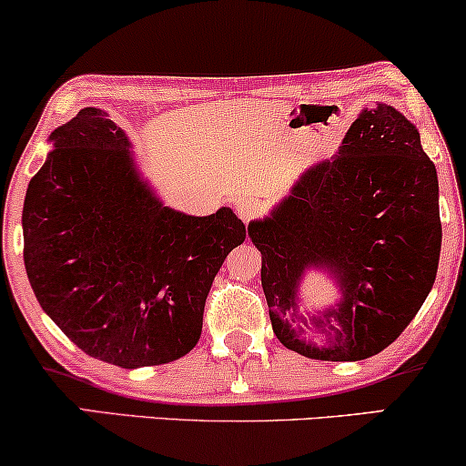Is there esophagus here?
Listing matches in <instances>:
<instances>
[{
  "instance_id": "1",
  "label": "esophagus",
  "mask_w": 466,
  "mask_h": 466,
  "mask_svg": "<svg viewBox=\"0 0 466 466\" xmlns=\"http://www.w3.org/2000/svg\"><path fill=\"white\" fill-rule=\"evenodd\" d=\"M263 212H265V203L256 199V197H245V199H240L238 203V217L243 218L245 223H249L251 218L260 217Z\"/></svg>"
}]
</instances>
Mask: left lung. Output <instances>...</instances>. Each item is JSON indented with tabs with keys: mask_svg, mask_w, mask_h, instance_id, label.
<instances>
[{
	"mask_svg": "<svg viewBox=\"0 0 466 466\" xmlns=\"http://www.w3.org/2000/svg\"><path fill=\"white\" fill-rule=\"evenodd\" d=\"M249 237L263 254L260 282L282 346L322 361L388 349L419 313L441 258L436 166L416 127L388 105L361 111L339 155L307 170L274 215L251 223ZM313 264L329 266L345 293L316 320L340 322L330 347L300 340L284 319Z\"/></svg>",
	"mask_w": 466,
	"mask_h": 466,
	"instance_id": "1",
	"label": "left lung"
}]
</instances>
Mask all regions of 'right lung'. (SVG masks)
<instances>
[{
	"instance_id": "right-lung-1",
	"label": "right lung",
	"mask_w": 466,
	"mask_h": 466,
	"mask_svg": "<svg viewBox=\"0 0 466 466\" xmlns=\"http://www.w3.org/2000/svg\"><path fill=\"white\" fill-rule=\"evenodd\" d=\"M52 140L24 203V260L41 309L100 361L179 360L199 341L223 260L248 237L243 221L229 208L210 217L164 208L105 111H78Z\"/></svg>"
}]
</instances>
